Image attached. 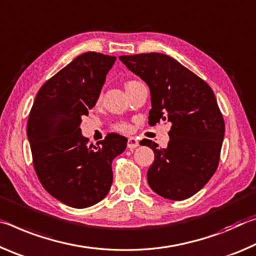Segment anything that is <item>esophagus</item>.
<instances>
[{
	"instance_id": "34e87169",
	"label": "esophagus",
	"mask_w": 256,
	"mask_h": 256,
	"mask_svg": "<svg viewBox=\"0 0 256 256\" xmlns=\"http://www.w3.org/2000/svg\"><path fill=\"white\" fill-rule=\"evenodd\" d=\"M138 146H140V142H138L136 138H134V137L128 138V142H127V148H128L134 150V148H138Z\"/></svg>"
}]
</instances>
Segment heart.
I'll list each match as a JSON object with an SVG mask.
<instances>
[{"mask_svg":"<svg viewBox=\"0 0 256 256\" xmlns=\"http://www.w3.org/2000/svg\"><path fill=\"white\" fill-rule=\"evenodd\" d=\"M135 82H136V80L128 82L127 84H126V88H127L128 86L132 85V84H135ZM114 130L120 132H124V134L130 132H132V126L129 124H127V122H119V124H114Z\"/></svg>","mask_w":256,"mask_h":256,"instance_id":"b5f03b06","label":"heart"}]
</instances>
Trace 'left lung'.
<instances>
[{
	"label": "left lung",
	"mask_w": 256,
	"mask_h": 256,
	"mask_svg": "<svg viewBox=\"0 0 256 256\" xmlns=\"http://www.w3.org/2000/svg\"><path fill=\"white\" fill-rule=\"evenodd\" d=\"M119 58L150 87L148 124H171L166 148L150 140L140 142L154 152L148 171L150 187L164 198H190L202 190L219 164L224 121L214 93L203 79L166 54Z\"/></svg>",
	"instance_id": "8db88e82"
}]
</instances>
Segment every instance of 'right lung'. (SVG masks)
Segmentation results:
<instances>
[{"mask_svg":"<svg viewBox=\"0 0 256 256\" xmlns=\"http://www.w3.org/2000/svg\"><path fill=\"white\" fill-rule=\"evenodd\" d=\"M116 58L96 52L77 56L40 87L29 113L27 136L37 177L71 208H88L106 198L113 158L127 146V138L113 132L93 145L80 129Z\"/></svg>","mask_w":256,"mask_h":256,"instance_id":"add662e5","label":"right lung"}]
</instances>
